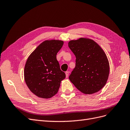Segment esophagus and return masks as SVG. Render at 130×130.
Here are the masks:
<instances>
[{"label": "esophagus", "mask_w": 130, "mask_h": 130, "mask_svg": "<svg viewBox=\"0 0 130 130\" xmlns=\"http://www.w3.org/2000/svg\"><path fill=\"white\" fill-rule=\"evenodd\" d=\"M69 74V72H68V71H67V72H66V77H68Z\"/></svg>", "instance_id": "34e87169"}]
</instances>
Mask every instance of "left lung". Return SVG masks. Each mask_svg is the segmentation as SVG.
Segmentation results:
<instances>
[{
	"mask_svg": "<svg viewBox=\"0 0 130 130\" xmlns=\"http://www.w3.org/2000/svg\"><path fill=\"white\" fill-rule=\"evenodd\" d=\"M68 46L76 57L70 81L83 93L99 91L107 82L109 72L108 60L104 50L95 42L86 38L70 41Z\"/></svg>",
	"mask_w": 130,
	"mask_h": 130,
	"instance_id": "left-lung-1",
	"label": "left lung"
}]
</instances>
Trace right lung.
Segmentation results:
<instances>
[{"label": "right lung", "mask_w": 130, "mask_h": 130, "mask_svg": "<svg viewBox=\"0 0 130 130\" xmlns=\"http://www.w3.org/2000/svg\"><path fill=\"white\" fill-rule=\"evenodd\" d=\"M63 45L62 41H45L27 58L24 71L25 81L31 92L38 97L48 99L55 95L66 77L56 59Z\"/></svg>", "instance_id": "1"}]
</instances>
